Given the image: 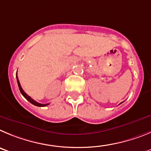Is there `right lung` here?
Returning <instances> with one entry per match:
<instances>
[{
    "label": "right lung",
    "instance_id": "add662e5",
    "mask_svg": "<svg viewBox=\"0 0 151 151\" xmlns=\"http://www.w3.org/2000/svg\"><path fill=\"white\" fill-rule=\"evenodd\" d=\"M16 79H17V83H18V86H19V90H20V92L22 93V95L25 98V99L28 100L29 102L32 103V104H34V105L35 106H38V107H45V106L48 105L49 104H40V103H38V102H37L36 101H35L34 99H32V98L30 97L29 96H28V95L25 93V92H24V90L22 89V88L21 85H20V83L19 81V79H18V77H17V73H16Z\"/></svg>",
    "mask_w": 151,
    "mask_h": 151
}]
</instances>
